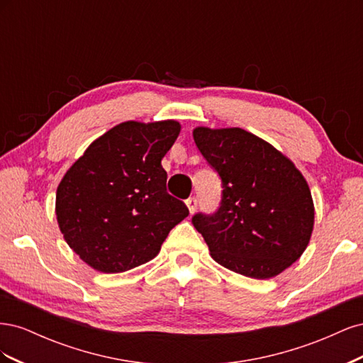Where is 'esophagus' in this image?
Masks as SVG:
<instances>
[{
    "label": "esophagus",
    "mask_w": 363,
    "mask_h": 363,
    "mask_svg": "<svg viewBox=\"0 0 363 363\" xmlns=\"http://www.w3.org/2000/svg\"><path fill=\"white\" fill-rule=\"evenodd\" d=\"M186 206H188L189 212H191V213H194V212L196 211V206H199V201H196L195 196H191V199L186 200Z\"/></svg>",
    "instance_id": "obj_1"
}]
</instances>
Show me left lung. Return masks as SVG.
Wrapping results in <instances>:
<instances>
[{
  "mask_svg": "<svg viewBox=\"0 0 363 363\" xmlns=\"http://www.w3.org/2000/svg\"><path fill=\"white\" fill-rule=\"evenodd\" d=\"M201 156L221 179L215 212L192 224L212 257L230 271L269 279L303 255L313 228V201L301 172L280 151L242 128L194 130Z\"/></svg>",
  "mask_w": 363,
  "mask_h": 363,
  "instance_id": "1",
  "label": "left lung"
}]
</instances>
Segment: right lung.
<instances>
[{
  "label": "right lung",
  "mask_w": 363,
  "mask_h": 363,
  "mask_svg": "<svg viewBox=\"0 0 363 363\" xmlns=\"http://www.w3.org/2000/svg\"><path fill=\"white\" fill-rule=\"evenodd\" d=\"M179 133L175 121H128L92 142L65 174L57 223L75 255L94 269L113 274L144 265L189 215L167 192L160 163Z\"/></svg>",
  "instance_id": "add662e5"
}]
</instances>
